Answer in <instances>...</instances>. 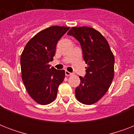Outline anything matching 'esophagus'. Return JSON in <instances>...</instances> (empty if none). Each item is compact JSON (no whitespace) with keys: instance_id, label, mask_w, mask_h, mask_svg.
I'll return each mask as SVG.
<instances>
[{"instance_id":"esophagus-1","label":"esophagus","mask_w":134,"mask_h":134,"mask_svg":"<svg viewBox=\"0 0 134 134\" xmlns=\"http://www.w3.org/2000/svg\"><path fill=\"white\" fill-rule=\"evenodd\" d=\"M72 74H73L71 73V72H69V71H65V75L67 76H71Z\"/></svg>"}]
</instances>
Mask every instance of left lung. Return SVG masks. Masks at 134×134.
<instances>
[{"instance_id": "1", "label": "left lung", "mask_w": 134, "mask_h": 134, "mask_svg": "<svg viewBox=\"0 0 134 134\" xmlns=\"http://www.w3.org/2000/svg\"><path fill=\"white\" fill-rule=\"evenodd\" d=\"M81 46L88 67L84 77L75 90L79 102L86 105L97 102L108 91L114 77L115 58L105 37L90 27H72L67 33Z\"/></svg>"}]
</instances>
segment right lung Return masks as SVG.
Listing matches in <instances>:
<instances>
[{"mask_svg": "<svg viewBox=\"0 0 134 134\" xmlns=\"http://www.w3.org/2000/svg\"><path fill=\"white\" fill-rule=\"evenodd\" d=\"M69 29L51 26L42 30L27 43L21 55L24 86L33 100L42 105L54 101L59 85L65 79V70L51 67L48 63L55 54L58 42Z\"/></svg>", "mask_w": 134, "mask_h": 134, "instance_id": "add662e5", "label": "right lung"}]
</instances>
